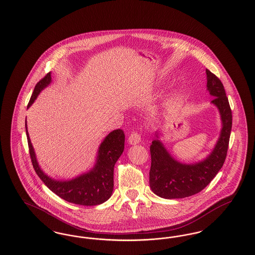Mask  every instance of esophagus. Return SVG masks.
<instances>
[{
    "label": "esophagus",
    "instance_id": "obj_1",
    "mask_svg": "<svg viewBox=\"0 0 255 255\" xmlns=\"http://www.w3.org/2000/svg\"><path fill=\"white\" fill-rule=\"evenodd\" d=\"M141 140V137H140V134L136 132H133L129 135L128 137V141L131 145H135L137 143H139Z\"/></svg>",
    "mask_w": 255,
    "mask_h": 255
}]
</instances>
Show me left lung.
<instances>
[{
  "label": "left lung",
  "mask_w": 255,
  "mask_h": 255,
  "mask_svg": "<svg viewBox=\"0 0 255 255\" xmlns=\"http://www.w3.org/2000/svg\"><path fill=\"white\" fill-rule=\"evenodd\" d=\"M206 73L207 91L210 96L215 97L211 103L218 108L222 121L218 141L204 160L186 164L170 155L156 133L157 138L150 146L149 183L152 191L160 198L181 199L199 193L213 180L224 165L231 136L232 113L223 83L210 71L206 70Z\"/></svg>",
  "instance_id": "1"
}]
</instances>
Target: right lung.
Wrapping results in <instances>:
<instances>
[{"label":"right lung","instance_id":"obj_1","mask_svg":"<svg viewBox=\"0 0 255 255\" xmlns=\"http://www.w3.org/2000/svg\"><path fill=\"white\" fill-rule=\"evenodd\" d=\"M50 82L51 75L49 73L37 83L27 104V109L32 105L40 92ZM25 132L33 168L42 182L53 193L69 203L87 206L100 205L109 199L114 190V167L124 150L125 134L122 129L114 130L101 142L94 168L70 181L53 180L41 170L27 133L26 121Z\"/></svg>","mask_w":255,"mask_h":255}]
</instances>
